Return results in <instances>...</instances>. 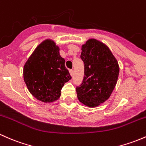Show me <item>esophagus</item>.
<instances>
[{
    "label": "esophagus",
    "mask_w": 146,
    "mask_h": 146,
    "mask_svg": "<svg viewBox=\"0 0 146 146\" xmlns=\"http://www.w3.org/2000/svg\"><path fill=\"white\" fill-rule=\"evenodd\" d=\"M70 75H71L72 76H73V74H74V70H70Z\"/></svg>",
    "instance_id": "1"
}]
</instances>
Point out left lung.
Masks as SVG:
<instances>
[{
	"label": "left lung",
	"instance_id": "left-lung-1",
	"mask_svg": "<svg viewBox=\"0 0 146 146\" xmlns=\"http://www.w3.org/2000/svg\"><path fill=\"white\" fill-rule=\"evenodd\" d=\"M81 51L84 77L76 88L77 98L86 106L95 107L111 96L120 68L109 48L95 39L88 40L81 46Z\"/></svg>",
	"mask_w": 146,
	"mask_h": 146
}]
</instances>
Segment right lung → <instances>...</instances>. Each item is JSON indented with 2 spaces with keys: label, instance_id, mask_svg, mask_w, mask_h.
<instances>
[{
  "label": "right lung",
  "instance_id": "obj_1",
  "mask_svg": "<svg viewBox=\"0 0 146 146\" xmlns=\"http://www.w3.org/2000/svg\"><path fill=\"white\" fill-rule=\"evenodd\" d=\"M59 51L53 40H44L37 46L23 67V79L29 92L43 102L57 100L64 84L72 79Z\"/></svg>",
  "mask_w": 146,
  "mask_h": 146
}]
</instances>
